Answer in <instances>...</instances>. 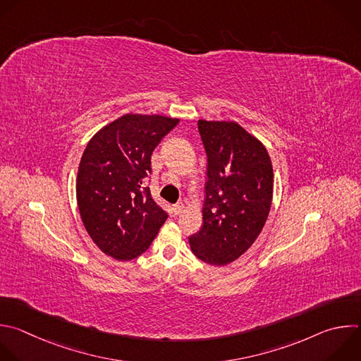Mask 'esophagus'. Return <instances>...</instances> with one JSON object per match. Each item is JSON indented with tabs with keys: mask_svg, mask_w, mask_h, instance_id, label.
<instances>
[{
	"mask_svg": "<svg viewBox=\"0 0 361 361\" xmlns=\"http://www.w3.org/2000/svg\"><path fill=\"white\" fill-rule=\"evenodd\" d=\"M183 209H184V205H183V204H176V205L173 207V211H174V214H176V215L181 214V212H183Z\"/></svg>",
	"mask_w": 361,
	"mask_h": 361,
	"instance_id": "obj_1",
	"label": "esophagus"
}]
</instances>
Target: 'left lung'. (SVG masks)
Here are the masks:
<instances>
[{"label": "left lung", "instance_id": "1", "mask_svg": "<svg viewBox=\"0 0 361 361\" xmlns=\"http://www.w3.org/2000/svg\"><path fill=\"white\" fill-rule=\"evenodd\" d=\"M207 153L202 226L188 241L205 264L224 267L245 254L261 233L274 194L265 146L235 122L198 120Z\"/></svg>", "mask_w": 361, "mask_h": 361}]
</instances>
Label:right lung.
<instances>
[{
	"instance_id": "obj_1",
	"label": "right lung",
	"mask_w": 361,
	"mask_h": 361,
	"mask_svg": "<svg viewBox=\"0 0 361 361\" xmlns=\"http://www.w3.org/2000/svg\"><path fill=\"white\" fill-rule=\"evenodd\" d=\"M178 122L128 113L100 129L83 152L76 178L80 218L100 251L117 261L146 252L169 216L145 181L154 149Z\"/></svg>"
}]
</instances>
